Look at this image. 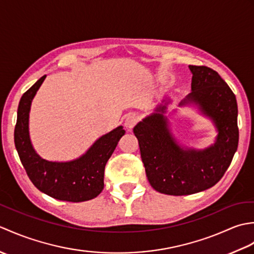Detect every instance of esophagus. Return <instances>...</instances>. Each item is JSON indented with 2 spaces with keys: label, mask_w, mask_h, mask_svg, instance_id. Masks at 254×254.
I'll return each instance as SVG.
<instances>
[{
  "label": "esophagus",
  "mask_w": 254,
  "mask_h": 254,
  "mask_svg": "<svg viewBox=\"0 0 254 254\" xmlns=\"http://www.w3.org/2000/svg\"><path fill=\"white\" fill-rule=\"evenodd\" d=\"M137 122V118L135 115H127L126 117V120H124V127H126L127 130H132Z\"/></svg>",
  "instance_id": "1"
}]
</instances>
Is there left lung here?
<instances>
[{
	"label": "left lung",
	"instance_id": "left-lung-1",
	"mask_svg": "<svg viewBox=\"0 0 254 254\" xmlns=\"http://www.w3.org/2000/svg\"><path fill=\"white\" fill-rule=\"evenodd\" d=\"M189 68L192 91L179 106L196 107L213 122L217 131L215 143L203 149L179 144L166 116L169 98L133 128L150 186L168 195H189L216 185L238 147V107L233 90L212 68L196 65Z\"/></svg>",
	"mask_w": 254,
	"mask_h": 254
}]
</instances>
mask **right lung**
Wrapping results in <instances>:
<instances>
[{
	"mask_svg": "<svg viewBox=\"0 0 254 254\" xmlns=\"http://www.w3.org/2000/svg\"><path fill=\"white\" fill-rule=\"evenodd\" d=\"M46 79H40L21 96L14 131L15 147L34 186L53 198L84 202L98 196L104 189L105 167L126 131L120 126L100 136L86 153L69 161H49L37 154L29 136L31 101Z\"/></svg>",
	"mask_w": 254,
	"mask_h": 254,
	"instance_id": "obj_1",
	"label": "right lung"
}]
</instances>
